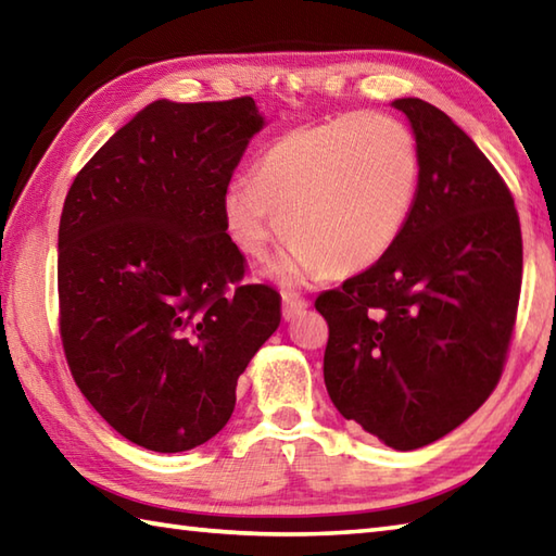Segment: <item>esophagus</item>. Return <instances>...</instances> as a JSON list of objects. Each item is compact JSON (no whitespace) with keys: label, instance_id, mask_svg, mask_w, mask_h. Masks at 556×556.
<instances>
[{"label":"esophagus","instance_id":"obj_1","mask_svg":"<svg viewBox=\"0 0 556 556\" xmlns=\"http://www.w3.org/2000/svg\"><path fill=\"white\" fill-rule=\"evenodd\" d=\"M306 308H308V301L303 299V296H299V293L287 291L285 296H281V313H285L287 320L296 318V315H301Z\"/></svg>","mask_w":556,"mask_h":556}]
</instances>
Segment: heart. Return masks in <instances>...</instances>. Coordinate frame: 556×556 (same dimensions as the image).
Segmentation results:
<instances>
[{
    "instance_id": "1",
    "label": "heart",
    "mask_w": 556,
    "mask_h": 556,
    "mask_svg": "<svg viewBox=\"0 0 556 556\" xmlns=\"http://www.w3.org/2000/svg\"><path fill=\"white\" fill-rule=\"evenodd\" d=\"M419 188V149L402 119L344 113L293 127L260 154L253 180L224 192V222L245 255L263 260L289 241L275 271L303 281L376 265L409 222Z\"/></svg>"
}]
</instances>
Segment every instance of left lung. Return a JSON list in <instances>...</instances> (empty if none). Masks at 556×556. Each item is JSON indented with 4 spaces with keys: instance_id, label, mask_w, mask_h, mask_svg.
Masks as SVG:
<instances>
[{
    "instance_id": "8db88e82",
    "label": "left lung",
    "mask_w": 556,
    "mask_h": 556,
    "mask_svg": "<svg viewBox=\"0 0 556 556\" xmlns=\"http://www.w3.org/2000/svg\"><path fill=\"white\" fill-rule=\"evenodd\" d=\"M415 129L419 188L395 245L323 291V374L344 419L395 451L439 441L484 405L516 328L523 238L508 185L453 119L393 103Z\"/></svg>"
}]
</instances>
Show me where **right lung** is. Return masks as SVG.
<instances>
[{"instance_id":"add662e5","label":"right lung","mask_w":556,"mask_h":556,"mask_svg":"<svg viewBox=\"0 0 556 556\" xmlns=\"http://www.w3.org/2000/svg\"><path fill=\"white\" fill-rule=\"evenodd\" d=\"M263 127L250 96L156 101L76 173L60 219V337L74 383L141 448L180 453L231 419L238 378L281 323L245 285L224 192Z\"/></svg>"}]
</instances>
